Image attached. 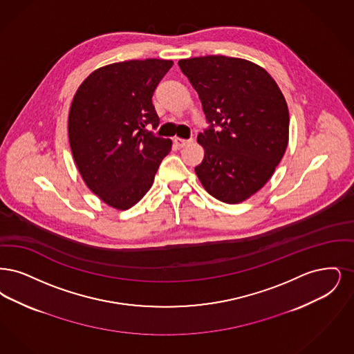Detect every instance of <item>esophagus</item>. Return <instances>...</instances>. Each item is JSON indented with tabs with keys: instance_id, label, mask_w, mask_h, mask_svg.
I'll return each instance as SVG.
<instances>
[{
	"instance_id": "1",
	"label": "esophagus",
	"mask_w": 354,
	"mask_h": 354,
	"mask_svg": "<svg viewBox=\"0 0 354 354\" xmlns=\"http://www.w3.org/2000/svg\"><path fill=\"white\" fill-rule=\"evenodd\" d=\"M174 144L178 147V148H184L186 145H189L192 142V140H185V138H173Z\"/></svg>"
}]
</instances>
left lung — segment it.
Listing matches in <instances>:
<instances>
[{"label": "left lung", "instance_id": "obj_1", "mask_svg": "<svg viewBox=\"0 0 354 354\" xmlns=\"http://www.w3.org/2000/svg\"><path fill=\"white\" fill-rule=\"evenodd\" d=\"M178 66L210 123L197 138L205 156L196 174L216 200L243 202L271 178L287 149V102L272 77L246 59L207 55Z\"/></svg>", "mask_w": 354, "mask_h": 354}]
</instances>
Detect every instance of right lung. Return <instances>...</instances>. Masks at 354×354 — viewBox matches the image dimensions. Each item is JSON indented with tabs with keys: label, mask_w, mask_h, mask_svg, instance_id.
I'll return each mask as SVG.
<instances>
[{
	"label": "right lung",
	"mask_w": 354,
	"mask_h": 354,
	"mask_svg": "<svg viewBox=\"0 0 354 354\" xmlns=\"http://www.w3.org/2000/svg\"><path fill=\"white\" fill-rule=\"evenodd\" d=\"M173 62L125 61L95 70L79 86L68 113V138L77 170L108 206L127 210L153 184L171 149L157 138L160 119L152 96Z\"/></svg>",
	"instance_id": "right-lung-1"
}]
</instances>
